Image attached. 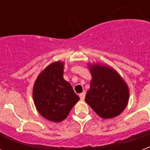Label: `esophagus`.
<instances>
[{
	"instance_id": "obj_1",
	"label": "esophagus",
	"mask_w": 150,
	"mask_h": 150,
	"mask_svg": "<svg viewBox=\"0 0 150 150\" xmlns=\"http://www.w3.org/2000/svg\"><path fill=\"white\" fill-rule=\"evenodd\" d=\"M85 96H86V94H85V93L79 94V98H80L81 100H84V99H85Z\"/></svg>"
}]
</instances>
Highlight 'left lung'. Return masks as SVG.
<instances>
[{
	"label": "left lung",
	"instance_id": "left-lung-1",
	"mask_svg": "<svg viewBox=\"0 0 150 150\" xmlns=\"http://www.w3.org/2000/svg\"><path fill=\"white\" fill-rule=\"evenodd\" d=\"M89 69L92 79L86 95V102L100 117H116L128 104V86L112 67L98 64H89Z\"/></svg>",
	"mask_w": 150,
	"mask_h": 150
}]
</instances>
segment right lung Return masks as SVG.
Returning <instances> with one entry per match:
<instances>
[{"label": "right lung", "mask_w": 150, "mask_h": 150, "mask_svg": "<svg viewBox=\"0 0 150 150\" xmlns=\"http://www.w3.org/2000/svg\"><path fill=\"white\" fill-rule=\"evenodd\" d=\"M63 74V62L52 63L39 74L33 88V98L39 113L55 122L65 120L79 100Z\"/></svg>", "instance_id": "right-lung-1"}]
</instances>
